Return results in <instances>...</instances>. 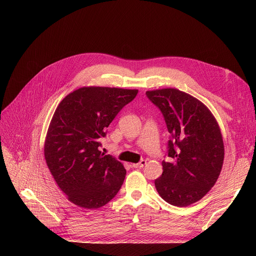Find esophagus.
Returning a JSON list of instances; mask_svg holds the SVG:
<instances>
[{
  "label": "esophagus",
  "mask_w": 256,
  "mask_h": 256,
  "mask_svg": "<svg viewBox=\"0 0 256 256\" xmlns=\"http://www.w3.org/2000/svg\"><path fill=\"white\" fill-rule=\"evenodd\" d=\"M145 164H146V160H141L138 164H132V167H134V168H143Z\"/></svg>",
  "instance_id": "esophagus-1"
}]
</instances>
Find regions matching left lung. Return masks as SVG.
I'll use <instances>...</instances> for the list:
<instances>
[{"label": "left lung", "mask_w": 256, "mask_h": 256, "mask_svg": "<svg viewBox=\"0 0 256 256\" xmlns=\"http://www.w3.org/2000/svg\"><path fill=\"white\" fill-rule=\"evenodd\" d=\"M162 112L170 132L169 160L154 180L166 202L184 208L197 202L216 184L223 165L224 144L216 118L200 100L178 89L146 91Z\"/></svg>", "instance_id": "left-lung-1"}]
</instances>
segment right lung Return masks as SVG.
I'll return each instance as SVG.
<instances>
[{
	"label": "right lung",
	"mask_w": 256,
	"mask_h": 256,
	"mask_svg": "<svg viewBox=\"0 0 256 256\" xmlns=\"http://www.w3.org/2000/svg\"><path fill=\"white\" fill-rule=\"evenodd\" d=\"M138 90L82 87L65 96L54 113L44 142L52 176L70 201L98 208L115 197L126 171L98 150L106 128Z\"/></svg>",
	"instance_id": "obj_1"
}]
</instances>
